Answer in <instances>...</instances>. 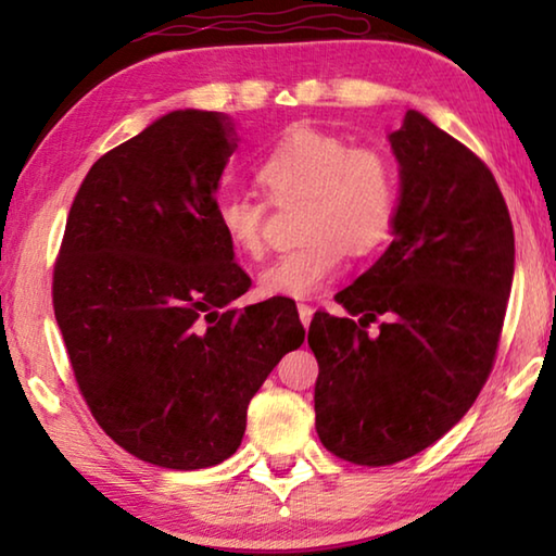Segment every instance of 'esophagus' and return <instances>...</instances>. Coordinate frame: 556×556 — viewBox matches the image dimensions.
<instances>
[{
    "mask_svg": "<svg viewBox=\"0 0 556 556\" xmlns=\"http://www.w3.org/2000/svg\"><path fill=\"white\" fill-rule=\"evenodd\" d=\"M296 312H299L301 324H304V326L312 324V316H314V308L312 306H308V304H296Z\"/></svg>",
    "mask_w": 556,
    "mask_h": 556,
    "instance_id": "34e87169",
    "label": "esophagus"
}]
</instances>
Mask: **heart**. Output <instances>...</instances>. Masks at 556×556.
I'll return each instance as SVG.
<instances>
[{
    "label": "heart",
    "mask_w": 556,
    "mask_h": 556,
    "mask_svg": "<svg viewBox=\"0 0 556 556\" xmlns=\"http://www.w3.org/2000/svg\"><path fill=\"white\" fill-rule=\"evenodd\" d=\"M269 203L306 199L301 238L306 242L262 269L265 296L304 299L343 269L345 255H370L390 238L397 215V172L375 147H351L314 127H291L257 164ZM269 203L252 193H225L215 203L223 238L242 257L267 250Z\"/></svg>",
    "instance_id": "heart-1"
}]
</instances>
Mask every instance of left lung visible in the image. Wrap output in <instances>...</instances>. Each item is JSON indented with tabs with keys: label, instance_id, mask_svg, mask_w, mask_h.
<instances>
[{
	"label": "left lung",
	"instance_id": "obj_1",
	"mask_svg": "<svg viewBox=\"0 0 556 556\" xmlns=\"http://www.w3.org/2000/svg\"><path fill=\"white\" fill-rule=\"evenodd\" d=\"M390 142L402 176L394 240L336 296L351 318L316 312L308 326L318 439L357 466L419 454L470 409L515 269L513 220L483 159L417 110Z\"/></svg>",
	"mask_w": 556,
	"mask_h": 556
}]
</instances>
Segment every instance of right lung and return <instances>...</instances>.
<instances>
[{
    "label": "right lung",
    "instance_id": "add662e5",
    "mask_svg": "<svg viewBox=\"0 0 556 556\" xmlns=\"http://www.w3.org/2000/svg\"><path fill=\"white\" fill-rule=\"evenodd\" d=\"M220 112H168L102 154L75 193L53 312L83 400L147 464L195 470L238 451L248 404L304 343L296 306H228L252 279L215 223L235 152Z\"/></svg>",
    "mask_w": 556,
    "mask_h": 556
}]
</instances>
